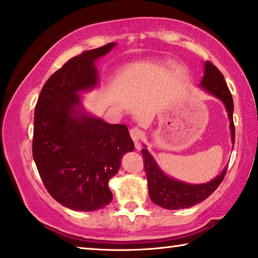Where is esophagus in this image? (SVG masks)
Instances as JSON below:
<instances>
[{"mask_svg":"<svg viewBox=\"0 0 258 258\" xmlns=\"http://www.w3.org/2000/svg\"><path fill=\"white\" fill-rule=\"evenodd\" d=\"M130 134H131V138H132L133 141L136 142L137 148H139L140 147L139 141H141L145 138L144 131L140 130V128H138V127H133V128L130 130Z\"/></svg>","mask_w":258,"mask_h":258,"instance_id":"obj_1","label":"esophagus"}]
</instances>
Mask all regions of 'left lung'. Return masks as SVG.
<instances>
[{
	"label": "left lung",
	"instance_id": "left-lung-1",
	"mask_svg": "<svg viewBox=\"0 0 258 258\" xmlns=\"http://www.w3.org/2000/svg\"><path fill=\"white\" fill-rule=\"evenodd\" d=\"M201 87L209 94L220 99L225 104L226 111L228 112L230 134H232V142L234 145L235 126L233 121L234 103L232 94L224 80V75L210 61L205 62V71H204ZM141 153L145 162L146 176H147L149 197L154 204L166 210L187 209L205 201L220 185L227 171V167H226L221 174H219L214 179L204 184L184 183L164 174L147 149L144 148Z\"/></svg>",
	"mask_w": 258,
	"mask_h": 258
}]
</instances>
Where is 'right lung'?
Returning a JSON list of instances; mask_svg holds the SVG:
<instances>
[{
	"label": "right lung",
	"mask_w": 258,
	"mask_h": 258,
	"mask_svg": "<svg viewBox=\"0 0 258 258\" xmlns=\"http://www.w3.org/2000/svg\"><path fill=\"white\" fill-rule=\"evenodd\" d=\"M116 43L68 60L44 84L34 109L33 160L48 194L61 205L91 212L112 202L109 180L134 149L127 126L87 113L79 94L98 84L95 62Z\"/></svg>",
	"instance_id": "obj_1"
}]
</instances>
